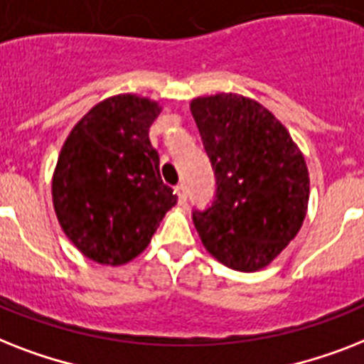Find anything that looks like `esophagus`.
Returning <instances> with one entry per match:
<instances>
[{
    "label": "esophagus",
    "instance_id": "34e87169",
    "mask_svg": "<svg viewBox=\"0 0 364 364\" xmlns=\"http://www.w3.org/2000/svg\"><path fill=\"white\" fill-rule=\"evenodd\" d=\"M176 194L177 198H179V203L187 202V187H185L183 183H179V185L176 187Z\"/></svg>",
    "mask_w": 364,
    "mask_h": 364
}]
</instances>
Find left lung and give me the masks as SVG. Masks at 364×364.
<instances>
[{
  "label": "left lung",
  "mask_w": 364,
  "mask_h": 364,
  "mask_svg": "<svg viewBox=\"0 0 364 364\" xmlns=\"http://www.w3.org/2000/svg\"><path fill=\"white\" fill-rule=\"evenodd\" d=\"M191 112L217 177V200L192 217L198 235L213 258L233 271L267 267L306 217L305 156L258 100L215 93L192 99Z\"/></svg>",
  "instance_id": "obj_1"
}]
</instances>
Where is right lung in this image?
Returning a JSON list of instances; mask_svg holds the SVG:
<instances>
[{
    "instance_id": "right-lung-1",
    "label": "right lung",
    "mask_w": 364,
    "mask_h": 364,
    "mask_svg": "<svg viewBox=\"0 0 364 364\" xmlns=\"http://www.w3.org/2000/svg\"><path fill=\"white\" fill-rule=\"evenodd\" d=\"M161 112L149 97L119 93L97 102L65 138L52 203L65 235L95 264L117 267L140 256L177 203L149 140Z\"/></svg>"
}]
</instances>
